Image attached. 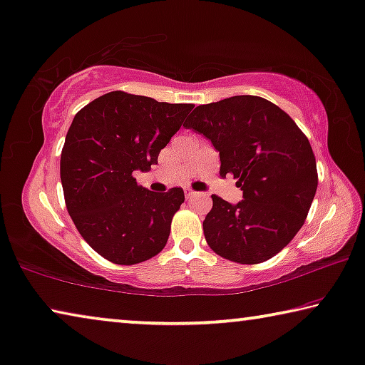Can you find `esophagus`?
<instances>
[{"instance_id":"34e87169","label":"esophagus","mask_w":365,"mask_h":365,"mask_svg":"<svg viewBox=\"0 0 365 365\" xmlns=\"http://www.w3.org/2000/svg\"><path fill=\"white\" fill-rule=\"evenodd\" d=\"M183 193H185V197H187V198H192V197H195V195H197V192H193V190H190V188H185Z\"/></svg>"}]
</instances>
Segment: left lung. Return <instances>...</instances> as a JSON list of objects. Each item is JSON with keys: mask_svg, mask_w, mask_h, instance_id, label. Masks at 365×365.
<instances>
[{"mask_svg": "<svg viewBox=\"0 0 365 365\" xmlns=\"http://www.w3.org/2000/svg\"><path fill=\"white\" fill-rule=\"evenodd\" d=\"M185 128L211 140L221 177L232 173L242 190L237 205L211 197L203 221L208 246L237 264L279 254L300 231L317 193V159L307 135L284 110L252 95L200 105Z\"/></svg>", "mask_w": 365, "mask_h": 365, "instance_id": "8db88e82", "label": "left lung"}]
</instances>
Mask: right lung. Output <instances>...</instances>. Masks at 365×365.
<instances>
[{
    "mask_svg": "<svg viewBox=\"0 0 365 365\" xmlns=\"http://www.w3.org/2000/svg\"><path fill=\"white\" fill-rule=\"evenodd\" d=\"M192 110L118 90L75 114L61 155L65 206L81 237L110 262L139 264L165 247L183 190L150 192L134 172L157 164Z\"/></svg>",
    "mask_w": 365,
    "mask_h": 365,
    "instance_id": "1",
    "label": "right lung"
}]
</instances>
